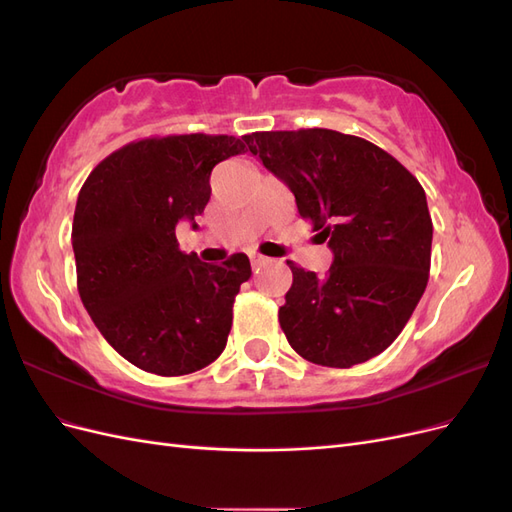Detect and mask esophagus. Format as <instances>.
I'll use <instances>...</instances> for the list:
<instances>
[{"instance_id": "34e87169", "label": "esophagus", "mask_w": 512, "mask_h": 512, "mask_svg": "<svg viewBox=\"0 0 512 512\" xmlns=\"http://www.w3.org/2000/svg\"><path fill=\"white\" fill-rule=\"evenodd\" d=\"M250 260H252V267H254V271H256V273L260 271V267H265V265H267V258H265V256H260V254L250 256Z\"/></svg>"}]
</instances>
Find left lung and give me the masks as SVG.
I'll list each match as a JSON object with an SVG mask.
<instances>
[{"label":"left lung","mask_w":512,"mask_h":512,"mask_svg":"<svg viewBox=\"0 0 512 512\" xmlns=\"http://www.w3.org/2000/svg\"><path fill=\"white\" fill-rule=\"evenodd\" d=\"M243 141L333 252L322 277L288 260L292 286L280 307L288 344L324 367L374 359L427 288L433 226L421 183L384 149L335 130L254 132Z\"/></svg>","instance_id":"8db88e82"}]
</instances>
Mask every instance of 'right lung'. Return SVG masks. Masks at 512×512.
Segmentation results:
<instances>
[{"label":"right lung","mask_w":512,"mask_h":512,"mask_svg":"<svg viewBox=\"0 0 512 512\" xmlns=\"http://www.w3.org/2000/svg\"><path fill=\"white\" fill-rule=\"evenodd\" d=\"M241 138H143L104 158L79 192L72 224L76 286L87 314L123 359L158 376H185L226 348L232 303L252 267L183 254L175 237L211 198L215 164L245 153Z\"/></svg>","instance_id":"obj_1"}]
</instances>
